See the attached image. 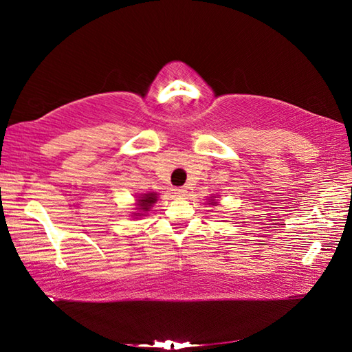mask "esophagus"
Segmentation results:
<instances>
[{
    "label": "esophagus",
    "mask_w": 352,
    "mask_h": 352,
    "mask_svg": "<svg viewBox=\"0 0 352 352\" xmlns=\"http://www.w3.org/2000/svg\"><path fill=\"white\" fill-rule=\"evenodd\" d=\"M174 193H175V197H178V198H184L186 195H188V190H186L184 188H175Z\"/></svg>",
    "instance_id": "obj_1"
}]
</instances>
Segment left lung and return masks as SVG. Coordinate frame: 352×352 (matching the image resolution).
I'll list each match as a JSON object with an SVG mask.
<instances>
[{"label": "left lung", "instance_id": "8db88e82", "mask_svg": "<svg viewBox=\"0 0 352 352\" xmlns=\"http://www.w3.org/2000/svg\"><path fill=\"white\" fill-rule=\"evenodd\" d=\"M216 198V197H214ZM208 204H212V206H216V204H218V203H216V201L214 199H210V201H208Z\"/></svg>", "mask_w": 352, "mask_h": 352}]
</instances>
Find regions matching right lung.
I'll use <instances>...</instances> for the list:
<instances>
[{"label":"right lung","instance_id":"add662e5","mask_svg":"<svg viewBox=\"0 0 352 352\" xmlns=\"http://www.w3.org/2000/svg\"><path fill=\"white\" fill-rule=\"evenodd\" d=\"M138 203H136V212L133 214L136 218H142V216H146V213L151 210V207L155 204L157 201V193L151 192V193H142L140 197H138Z\"/></svg>","mask_w":352,"mask_h":352}]
</instances>
